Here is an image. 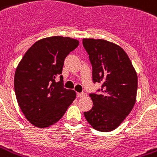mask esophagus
Here are the masks:
<instances>
[{"mask_svg":"<svg viewBox=\"0 0 157 157\" xmlns=\"http://www.w3.org/2000/svg\"><path fill=\"white\" fill-rule=\"evenodd\" d=\"M86 93H84V92H82V93H77V94H76V95H77V97H79V98H82V97H84V96H86Z\"/></svg>","mask_w":157,"mask_h":157,"instance_id":"1","label":"esophagus"}]
</instances>
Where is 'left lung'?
I'll list each match as a JSON object with an SVG mask.
<instances>
[{
	"label": "left lung",
	"instance_id": "8db88e82",
	"mask_svg": "<svg viewBox=\"0 0 157 157\" xmlns=\"http://www.w3.org/2000/svg\"><path fill=\"white\" fill-rule=\"evenodd\" d=\"M92 65V79L101 84L100 94H90L93 107L84 115L93 128L110 132L117 128L133 109L137 75L121 47L105 39H83Z\"/></svg>",
	"mask_w": 157,
	"mask_h": 157
}]
</instances>
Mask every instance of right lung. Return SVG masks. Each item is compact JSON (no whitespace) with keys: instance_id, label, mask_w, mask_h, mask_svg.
Segmentation results:
<instances>
[{"instance_id":"1","label":"right lung","mask_w":157,"mask_h":157,"mask_svg":"<svg viewBox=\"0 0 157 157\" xmlns=\"http://www.w3.org/2000/svg\"><path fill=\"white\" fill-rule=\"evenodd\" d=\"M79 45L77 39L63 36L44 38L23 56L15 72L14 86L18 105L33 126L48 128L63 118L76 99L73 90L63 86L64 60Z\"/></svg>"}]
</instances>
